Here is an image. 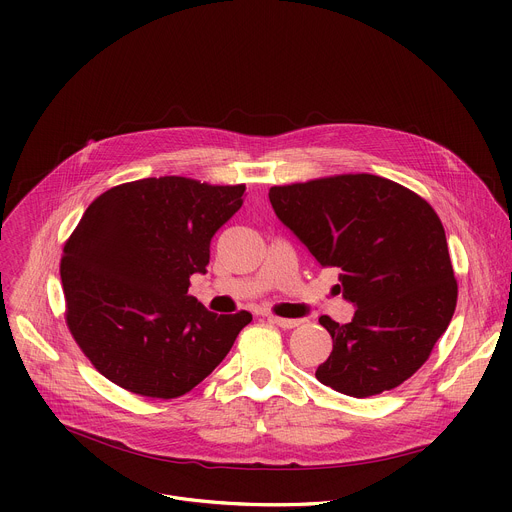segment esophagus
Returning <instances> with one entry per match:
<instances>
[{"label":"esophagus","instance_id":"obj_1","mask_svg":"<svg viewBox=\"0 0 512 512\" xmlns=\"http://www.w3.org/2000/svg\"><path fill=\"white\" fill-rule=\"evenodd\" d=\"M267 320L271 324H277L279 328H285V330H291V328H296V326L302 324V320H289V318H277V316H267Z\"/></svg>","mask_w":512,"mask_h":512}]
</instances>
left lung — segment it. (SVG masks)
Listing matches in <instances>:
<instances>
[{"mask_svg": "<svg viewBox=\"0 0 512 512\" xmlns=\"http://www.w3.org/2000/svg\"><path fill=\"white\" fill-rule=\"evenodd\" d=\"M279 221L320 267H336L356 312L320 324L334 348L316 379L348 397H371L407 381L450 326L458 283L435 210L411 190L371 174L273 186Z\"/></svg>", "mask_w": 512, "mask_h": 512, "instance_id": "1", "label": "left lung"}]
</instances>
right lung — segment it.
Returning <instances> with one entry per match:
<instances>
[{"instance_id":"1","label":"right lung","mask_w":512,"mask_h":512,"mask_svg":"<svg viewBox=\"0 0 512 512\" xmlns=\"http://www.w3.org/2000/svg\"><path fill=\"white\" fill-rule=\"evenodd\" d=\"M243 200L245 186L160 176L115 186L85 210L60 279L68 328L105 379L174 399L223 362L253 316L208 312L188 287Z\"/></svg>"}]
</instances>
